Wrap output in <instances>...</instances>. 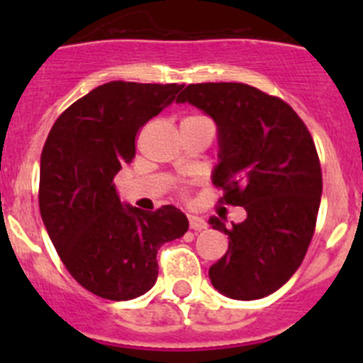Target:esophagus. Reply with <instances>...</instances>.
Here are the masks:
<instances>
[{
  "mask_svg": "<svg viewBox=\"0 0 363 363\" xmlns=\"http://www.w3.org/2000/svg\"><path fill=\"white\" fill-rule=\"evenodd\" d=\"M189 227H191L192 230H203V229H207V221L200 216L189 214Z\"/></svg>",
  "mask_w": 363,
  "mask_h": 363,
  "instance_id": "obj_1",
  "label": "esophagus"
}]
</instances>
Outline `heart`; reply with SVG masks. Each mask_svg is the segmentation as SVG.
<instances>
[{
    "instance_id": "heart-1",
    "label": "heart",
    "mask_w": 363,
    "mask_h": 363,
    "mask_svg": "<svg viewBox=\"0 0 363 363\" xmlns=\"http://www.w3.org/2000/svg\"><path fill=\"white\" fill-rule=\"evenodd\" d=\"M191 118H201V116H189V118H185V120H191Z\"/></svg>"
}]
</instances>
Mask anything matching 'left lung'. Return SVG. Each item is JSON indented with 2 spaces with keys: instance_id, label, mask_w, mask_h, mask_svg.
I'll return each mask as SVG.
<instances>
[{
  "instance_id": "obj_1",
  "label": "left lung",
  "mask_w": 363,
  "mask_h": 363,
  "mask_svg": "<svg viewBox=\"0 0 363 363\" xmlns=\"http://www.w3.org/2000/svg\"><path fill=\"white\" fill-rule=\"evenodd\" d=\"M189 101L218 125L220 163L213 184L220 203L243 207L247 218L227 229L229 249L211 265L214 289L234 300H258L293 277L313 240L322 169L313 136L289 104L245 83L187 85Z\"/></svg>"
}]
</instances>
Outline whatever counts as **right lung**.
Instances as JSON below:
<instances>
[{"instance_id":"add662e5","label":"right lung","mask_w":363,"mask_h":363,"mask_svg":"<svg viewBox=\"0 0 363 363\" xmlns=\"http://www.w3.org/2000/svg\"><path fill=\"white\" fill-rule=\"evenodd\" d=\"M178 83L111 82L74 101L41 152L40 213L70 277L105 300L142 296L158 278V249L182 238L187 216L172 205H123L112 184L136 154V136L172 104Z\"/></svg>"}]
</instances>
